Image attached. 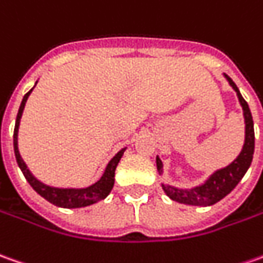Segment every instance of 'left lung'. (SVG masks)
Instances as JSON below:
<instances>
[{
	"instance_id": "obj_1",
	"label": "left lung",
	"mask_w": 263,
	"mask_h": 263,
	"mask_svg": "<svg viewBox=\"0 0 263 263\" xmlns=\"http://www.w3.org/2000/svg\"><path fill=\"white\" fill-rule=\"evenodd\" d=\"M224 77L229 81L230 86L236 91L239 103L243 108L246 126H245V144H243L242 152L230 165H227L226 168L216 171L213 175H210V178L204 184L194 186L191 190H181V188L172 186V185L162 184L163 191L174 201L188 204V205H201V207L213 205L220 200H223L227 194L233 191L234 186L240 182V179L245 177L246 171L251 166L252 159H253V151H255V130H253V120H252L251 110H249V105L245 101V98L242 97L236 84L227 75H224ZM156 166H158L159 174H162L163 165H162V160L159 159V156L156 158Z\"/></svg>"
}]
</instances>
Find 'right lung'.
<instances>
[{"label": "right lung", "instance_id": "right-lung-1", "mask_svg": "<svg viewBox=\"0 0 263 263\" xmlns=\"http://www.w3.org/2000/svg\"><path fill=\"white\" fill-rule=\"evenodd\" d=\"M33 89H30L27 94L24 95L23 101H21L20 108H18V114H17V119H15V127H14V153H15V159L17 163L20 166L21 172L24 174L26 179L29 181V184L33 186V190L37 194H40L45 200L49 202H52L58 207L62 209H81V207H86V205H91L97 201H101L104 200L112 190V185H114V172L116 168L119 165L120 159L123 156V153L126 151L121 149L112 159L108 162L107 168L104 171L103 177L100 178L95 184L89 185L86 188H56V186H50V185H46L43 182H40L27 168V165L24 163V160L21 159L20 152H18V127H20V119L23 116V110H24V105L26 101L29 98V95L31 94Z\"/></svg>", "mask_w": 263, "mask_h": 263}]
</instances>
